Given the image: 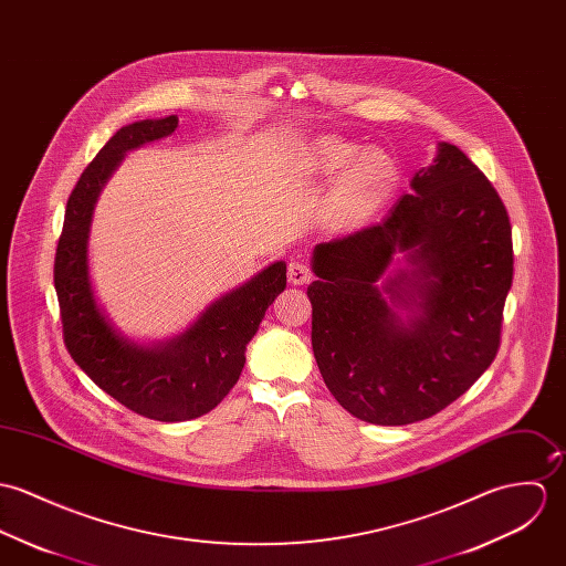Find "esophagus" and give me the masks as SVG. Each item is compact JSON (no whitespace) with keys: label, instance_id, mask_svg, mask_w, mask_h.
<instances>
[{"label":"esophagus","instance_id":"obj_1","mask_svg":"<svg viewBox=\"0 0 566 566\" xmlns=\"http://www.w3.org/2000/svg\"><path fill=\"white\" fill-rule=\"evenodd\" d=\"M311 280H313V273H311V269H308L304 262H300V260L289 262V282H291L293 286L308 284Z\"/></svg>","mask_w":566,"mask_h":566}]
</instances>
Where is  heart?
<instances>
[{
    "label": "heart",
    "mask_w": 566,
    "mask_h": 566,
    "mask_svg": "<svg viewBox=\"0 0 566 566\" xmlns=\"http://www.w3.org/2000/svg\"><path fill=\"white\" fill-rule=\"evenodd\" d=\"M300 169L314 182L334 178L318 203V221L336 234H352L374 223L401 187V165L388 149H363L332 134L302 149Z\"/></svg>",
    "instance_id": "obj_1"
}]
</instances>
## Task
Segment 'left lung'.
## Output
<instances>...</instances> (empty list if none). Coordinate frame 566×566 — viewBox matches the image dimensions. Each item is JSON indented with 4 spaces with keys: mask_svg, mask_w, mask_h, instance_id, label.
Returning <instances> with one entry per match:
<instances>
[{
    "mask_svg": "<svg viewBox=\"0 0 566 566\" xmlns=\"http://www.w3.org/2000/svg\"><path fill=\"white\" fill-rule=\"evenodd\" d=\"M410 189L384 223L313 252L318 371L376 426L430 419L473 386L497 356L512 286L502 197L455 145L439 143Z\"/></svg>",
    "mask_w": 566,
    "mask_h": 566,
    "instance_id": "left-lung-1",
    "label": "left lung"
}]
</instances>
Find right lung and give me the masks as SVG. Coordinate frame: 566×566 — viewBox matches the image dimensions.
<instances>
[{"label":"right lung","mask_w":566,"mask_h":566,"mask_svg":"<svg viewBox=\"0 0 566 566\" xmlns=\"http://www.w3.org/2000/svg\"><path fill=\"white\" fill-rule=\"evenodd\" d=\"M178 115L122 127L93 158L71 190L54 284L64 345L75 365L132 412L178 423L210 412L245 367V349L275 297L286 289V262L277 260L243 286L212 302L189 327L163 343H136L97 304L88 271V237L97 197L127 151L165 138Z\"/></svg>","instance_id":"add662e5"}]
</instances>
